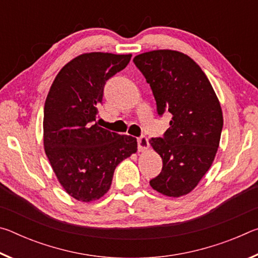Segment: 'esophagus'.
I'll return each mask as SVG.
<instances>
[{
  "instance_id": "1",
  "label": "esophagus",
  "mask_w": 258,
  "mask_h": 258,
  "mask_svg": "<svg viewBox=\"0 0 258 258\" xmlns=\"http://www.w3.org/2000/svg\"><path fill=\"white\" fill-rule=\"evenodd\" d=\"M148 148H149V141H148L147 137L142 135V137H140L138 139V149L139 151H145Z\"/></svg>"
}]
</instances>
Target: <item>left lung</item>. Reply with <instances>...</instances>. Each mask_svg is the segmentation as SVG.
<instances>
[{
    "label": "left lung",
    "mask_w": 258,
    "mask_h": 258,
    "mask_svg": "<svg viewBox=\"0 0 258 258\" xmlns=\"http://www.w3.org/2000/svg\"><path fill=\"white\" fill-rule=\"evenodd\" d=\"M133 62L154 94L157 112L171 115L169 128L149 140L163 159L152 189L181 197L195 189L217 152L223 115L207 76L190 56L172 50L139 54Z\"/></svg>",
    "instance_id": "8db88e82"
}]
</instances>
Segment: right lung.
I'll list each match as a JSON object with an SVG mask.
<instances>
[{
    "label": "right lung",
    "mask_w": 258,
    "mask_h": 258,
    "mask_svg": "<svg viewBox=\"0 0 258 258\" xmlns=\"http://www.w3.org/2000/svg\"><path fill=\"white\" fill-rule=\"evenodd\" d=\"M132 54L92 52L76 56L56 75L44 106V149L60 184L78 202L101 198L121 160L138 150L137 139L95 123L107 81Z\"/></svg>",
    "instance_id": "obj_1"
}]
</instances>
